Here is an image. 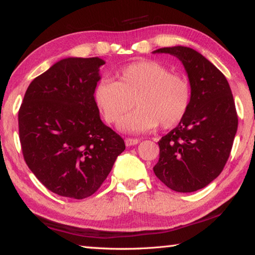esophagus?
Segmentation results:
<instances>
[{
	"label": "esophagus",
	"instance_id": "obj_1",
	"mask_svg": "<svg viewBox=\"0 0 255 255\" xmlns=\"http://www.w3.org/2000/svg\"><path fill=\"white\" fill-rule=\"evenodd\" d=\"M139 143V139H137V138H126L125 139V144L126 146H133V145H137Z\"/></svg>",
	"mask_w": 255,
	"mask_h": 255
}]
</instances>
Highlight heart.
I'll use <instances>...</instances> for the list:
<instances>
[{
  "label": "heart",
  "instance_id": "1",
  "mask_svg": "<svg viewBox=\"0 0 255 255\" xmlns=\"http://www.w3.org/2000/svg\"><path fill=\"white\" fill-rule=\"evenodd\" d=\"M119 81L103 79L94 90V99L109 123H116L133 106L138 109L120 120L124 132H146L161 124L171 128L182 120L191 103V84L188 77L156 60L128 64L118 73Z\"/></svg>",
  "mask_w": 255,
  "mask_h": 255
}]
</instances>
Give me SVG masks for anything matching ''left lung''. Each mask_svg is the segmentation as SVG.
<instances>
[{
	"label": "left lung",
	"instance_id": "1",
	"mask_svg": "<svg viewBox=\"0 0 255 255\" xmlns=\"http://www.w3.org/2000/svg\"><path fill=\"white\" fill-rule=\"evenodd\" d=\"M153 54L175 56L192 91L185 117L158 141L154 173L176 192L197 191L221 174L230 157L239 124L230 84L213 63L189 47H164Z\"/></svg>",
	"mask_w": 255,
	"mask_h": 255
}]
</instances>
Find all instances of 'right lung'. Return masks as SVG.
Here are the masks:
<instances>
[{"label":"right lung","mask_w":255,"mask_h":255,"mask_svg":"<svg viewBox=\"0 0 255 255\" xmlns=\"http://www.w3.org/2000/svg\"><path fill=\"white\" fill-rule=\"evenodd\" d=\"M99 57H67L37 76L19 110L24 161L56 195L84 199L101 187L126 146L102 123L94 99Z\"/></svg>","instance_id":"add662e5"}]
</instances>
